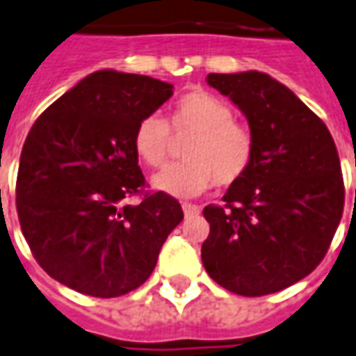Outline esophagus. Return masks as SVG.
I'll list each match as a JSON object with an SVG mask.
<instances>
[{"label": "esophagus", "instance_id": "esophagus-1", "mask_svg": "<svg viewBox=\"0 0 356 356\" xmlns=\"http://www.w3.org/2000/svg\"><path fill=\"white\" fill-rule=\"evenodd\" d=\"M200 205H194V204H183V213H185V217H196L200 215Z\"/></svg>", "mask_w": 356, "mask_h": 356}]
</instances>
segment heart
<instances>
[{
  "label": "heart",
  "instance_id": "heart-1",
  "mask_svg": "<svg viewBox=\"0 0 356 356\" xmlns=\"http://www.w3.org/2000/svg\"><path fill=\"white\" fill-rule=\"evenodd\" d=\"M175 134H192L185 147L186 162L152 177V186L177 198L198 196L215 183L230 186L247 175L254 160V134L234 120L230 105L209 92L194 90L179 97L171 109ZM134 149L145 164L164 168L171 151V130L160 115L139 120Z\"/></svg>",
  "mask_w": 356,
  "mask_h": 356
}]
</instances>
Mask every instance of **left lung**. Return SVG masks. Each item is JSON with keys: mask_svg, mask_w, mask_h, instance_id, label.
I'll return each mask as SVG.
<instances>
[{"mask_svg": "<svg viewBox=\"0 0 356 356\" xmlns=\"http://www.w3.org/2000/svg\"><path fill=\"white\" fill-rule=\"evenodd\" d=\"M254 134L251 170L207 205L202 262L213 281L241 296L298 283L321 264L343 213V177L325 122L285 84L260 71L209 73Z\"/></svg>", "mask_w": 356, "mask_h": 356, "instance_id": "left-lung-1", "label": "left lung"}]
</instances>
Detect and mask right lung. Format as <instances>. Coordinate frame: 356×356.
<instances>
[{
    "label": "right lung",
    "instance_id": "obj_1",
    "mask_svg": "<svg viewBox=\"0 0 356 356\" xmlns=\"http://www.w3.org/2000/svg\"><path fill=\"white\" fill-rule=\"evenodd\" d=\"M173 96V84L94 71L43 111L24 141L17 177L20 228L52 279L96 298H117L149 279L177 200L145 194L134 131Z\"/></svg>",
    "mask_w": 356,
    "mask_h": 356
}]
</instances>
